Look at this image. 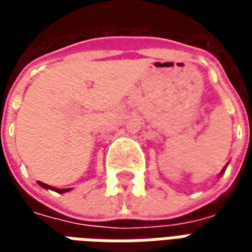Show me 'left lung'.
Masks as SVG:
<instances>
[{
  "instance_id": "obj_1",
  "label": "left lung",
  "mask_w": 252,
  "mask_h": 252,
  "mask_svg": "<svg viewBox=\"0 0 252 252\" xmlns=\"http://www.w3.org/2000/svg\"><path fill=\"white\" fill-rule=\"evenodd\" d=\"M224 169H225V167H224ZM224 169H222V170H221V173H222V171H224Z\"/></svg>"
}]
</instances>
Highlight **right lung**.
Here are the masks:
<instances>
[{"label":"right lung","instance_id":"1","mask_svg":"<svg viewBox=\"0 0 252 252\" xmlns=\"http://www.w3.org/2000/svg\"><path fill=\"white\" fill-rule=\"evenodd\" d=\"M39 185L43 186V188H44V189H51V190H55V191H57V193H64V191H68V190H70V189H54V188H51V186H50V185H47V184H43V182H40V181H39Z\"/></svg>","mask_w":252,"mask_h":252}]
</instances>
